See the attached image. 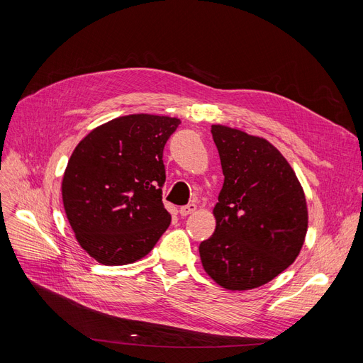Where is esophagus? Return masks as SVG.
I'll return each instance as SVG.
<instances>
[{"label": "esophagus", "instance_id": "1", "mask_svg": "<svg viewBox=\"0 0 363 363\" xmlns=\"http://www.w3.org/2000/svg\"><path fill=\"white\" fill-rule=\"evenodd\" d=\"M196 208H198V206H196L195 203H187V205H184V206H182V208H180V216H182V217H186V216H189V214L195 213Z\"/></svg>", "mask_w": 363, "mask_h": 363}]
</instances>
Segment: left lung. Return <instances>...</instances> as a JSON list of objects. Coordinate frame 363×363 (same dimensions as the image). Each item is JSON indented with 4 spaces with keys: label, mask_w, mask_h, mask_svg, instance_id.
Returning a JSON list of instances; mask_svg holds the SVG:
<instances>
[{
    "label": "left lung",
    "mask_w": 363,
    "mask_h": 363,
    "mask_svg": "<svg viewBox=\"0 0 363 363\" xmlns=\"http://www.w3.org/2000/svg\"><path fill=\"white\" fill-rule=\"evenodd\" d=\"M224 183L213 214L216 230L199 245L203 270L223 288L262 286L288 269L307 232L303 187L266 139L211 127Z\"/></svg>",
    "instance_id": "1"
}]
</instances>
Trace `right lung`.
Segmentation results:
<instances>
[{"mask_svg":"<svg viewBox=\"0 0 363 363\" xmlns=\"http://www.w3.org/2000/svg\"><path fill=\"white\" fill-rule=\"evenodd\" d=\"M179 118H115L78 143L63 174L66 217L85 252L105 266L140 260L168 229L164 146Z\"/></svg>","mask_w":363,"mask_h":363,"instance_id":"obj_1","label":"right lung"}]
</instances>
